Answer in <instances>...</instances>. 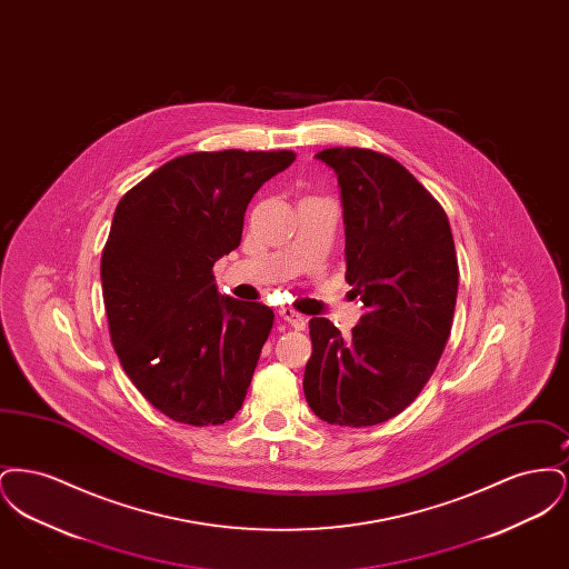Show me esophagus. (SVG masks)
<instances>
[{"mask_svg":"<svg viewBox=\"0 0 569 569\" xmlns=\"http://www.w3.org/2000/svg\"><path fill=\"white\" fill-rule=\"evenodd\" d=\"M279 318H281L283 322L295 326L297 330H305V326H307V320H305L300 313H297L295 309H290V307H281V309H279Z\"/></svg>","mask_w":569,"mask_h":569,"instance_id":"esophagus-1","label":"esophagus"}]
</instances>
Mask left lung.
<instances>
[{
  "label": "left lung",
  "mask_w": 569,
  "mask_h": 569,
  "mask_svg": "<svg viewBox=\"0 0 569 569\" xmlns=\"http://www.w3.org/2000/svg\"><path fill=\"white\" fill-rule=\"evenodd\" d=\"M346 223V279L365 313L350 337L311 318L302 390L328 425L373 427L401 413L433 376L450 337L459 264L450 221L392 158L325 149Z\"/></svg>",
  "instance_id": "obj_1"
}]
</instances>
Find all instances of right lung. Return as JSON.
<instances>
[{"label":"right lung","instance_id":"obj_1","mask_svg":"<svg viewBox=\"0 0 569 569\" xmlns=\"http://www.w3.org/2000/svg\"><path fill=\"white\" fill-rule=\"evenodd\" d=\"M292 151L174 158L128 191L102 251V297L123 371L163 416L223 425L272 328L262 302L221 297L213 264L241 244L247 204Z\"/></svg>","mask_w":569,"mask_h":569}]
</instances>
